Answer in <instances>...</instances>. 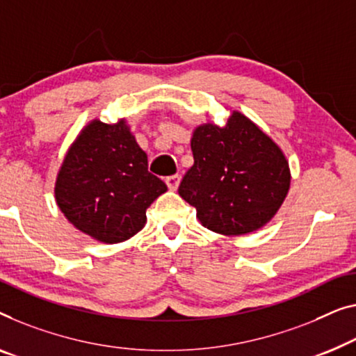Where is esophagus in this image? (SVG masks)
<instances>
[{"instance_id":"1","label":"esophagus","mask_w":356,"mask_h":356,"mask_svg":"<svg viewBox=\"0 0 356 356\" xmlns=\"http://www.w3.org/2000/svg\"><path fill=\"white\" fill-rule=\"evenodd\" d=\"M179 181H181V177H179V175H172V177H167V179H165L168 189H172V191H175L179 186Z\"/></svg>"}]
</instances>
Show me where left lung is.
<instances>
[{
	"instance_id": "8db88e82",
	"label": "left lung",
	"mask_w": 356,
	"mask_h": 356,
	"mask_svg": "<svg viewBox=\"0 0 356 356\" xmlns=\"http://www.w3.org/2000/svg\"><path fill=\"white\" fill-rule=\"evenodd\" d=\"M194 163L178 193L197 212L200 225L223 236H241L265 226L291 188L286 154L271 136L239 111L225 127H195Z\"/></svg>"
}]
</instances>
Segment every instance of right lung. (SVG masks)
Instances as JSON below:
<instances>
[{"label": "right lung", "instance_id": "1", "mask_svg": "<svg viewBox=\"0 0 356 356\" xmlns=\"http://www.w3.org/2000/svg\"><path fill=\"white\" fill-rule=\"evenodd\" d=\"M165 191V183L147 172V156L127 118H95L81 128L54 183L56 204L69 223L104 244L141 231L147 207Z\"/></svg>", "mask_w": 356, "mask_h": 356}]
</instances>
